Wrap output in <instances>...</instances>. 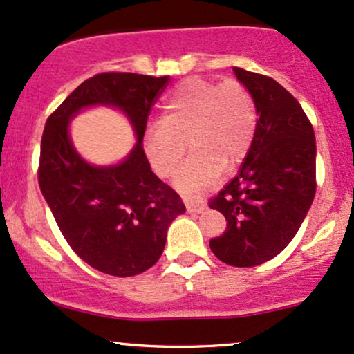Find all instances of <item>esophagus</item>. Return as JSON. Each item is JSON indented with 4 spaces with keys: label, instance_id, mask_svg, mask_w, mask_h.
<instances>
[{
    "label": "esophagus",
    "instance_id": "obj_1",
    "mask_svg": "<svg viewBox=\"0 0 354 354\" xmlns=\"http://www.w3.org/2000/svg\"><path fill=\"white\" fill-rule=\"evenodd\" d=\"M183 200L186 203L188 213H203L205 211V205L198 196H183Z\"/></svg>",
    "mask_w": 354,
    "mask_h": 354
}]
</instances>
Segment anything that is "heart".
Segmentation results:
<instances>
[{
	"label": "heart",
	"mask_w": 354,
	"mask_h": 354,
	"mask_svg": "<svg viewBox=\"0 0 354 354\" xmlns=\"http://www.w3.org/2000/svg\"><path fill=\"white\" fill-rule=\"evenodd\" d=\"M258 126L253 93L241 81L191 76L166 96L161 121L145 133V154L153 171L169 178L186 151L191 153L176 174L181 188H200L233 168L250 153Z\"/></svg>",
	"instance_id": "1"
}]
</instances>
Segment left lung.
<instances>
[{"label": "left lung", "instance_id": "1", "mask_svg": "<svg viewBox=\"0 0 354 354\" xmlns=\"http://www.w3.org/2000/svg\"><path fill=\"white\" fill-rule=\"evenodd\" d=\"M233 71L253 93L259 118L238 174L209 201L228 221L209 248L226 265L251 268L281 253L306 218L316 193V140L301 104L278 81Z\"/></svg>", "mask_w": 354, "mask_h": 354}]
</instances>
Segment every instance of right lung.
<instances>
[{"label":"right lung","instance_id":"right-lung-1","mask_svg":"<svg viewBox=\"0 0 354 354\" xmlns=\"http://www.w3.org/2000/svg\"><path fill=\"white\" fill-rule=\"evenodd\" d=\"M168 76L101 73L80 84L44 124L38 181L71 250L95 270L135 276L165 250L166 233L186 211L180 194L151 171L143 136L151 106ZM106 104L132 121L137 145L121 164L89 165L69 140V121L83 107Z\"/></svg>","mask_w":354,"mask_h":354}]
</instances>
